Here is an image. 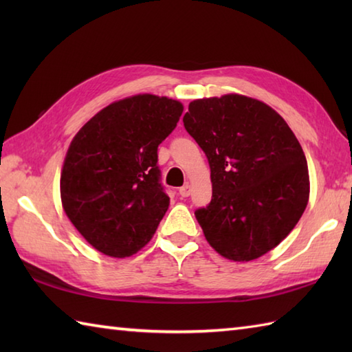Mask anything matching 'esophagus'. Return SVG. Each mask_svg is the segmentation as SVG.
<instances>
[{
    "instance_id": "34e87169",
    "label": "esophagus",
    "mask_w": 352,
    "mask_h": 352,
    "mask_svg": "<svg viewBox=\"0 0 352 352\" xmlns=\"http://www.w3.org/2000/svg\"><path fill=\"white\" fill-rule=\"evenodd\" d=\"M178 192H180V195H182L183 198H188V197L190 195V192H192L190 184L186 183V184L183 186V188H180V190H178Z\"/></svg>"
}]
</instances>
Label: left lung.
<instances>
[{
	"label": "left lung",
	"mask_w": 352,
	"mask_h": 352,
	"mask_svg": "<svg viewBox=\"0 0 352 352\" xmlns=\"http://www.w3.org/2000/svg\"><path fill=\"white\" fill-rule=\"evenodd\" d=\"M210 164L212 201L195 210L207 242L234 261L275 248L307 207V160L286 121L243 95L195 100L183 118Z\"/></svg>",
	"instance_id": "obj_1"
}]
</instances>
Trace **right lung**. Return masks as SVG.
I'll return each mask as SVG.
<instances>
[{
  "label": "right lung",
  "instance_id": "right-lung-1",
  "mask_svg": "<svg viewBox=\"0 0 352 352\" xmlns=\"http://www.w3.org/2000/svg\"><path fill=\"white\" fill-rule=\"evenodd\" d=\"M182 113V102L166 96H130L102 109L72 139L62 204L95 250L130 257L155 233L169 207L157 148Z\"/></svg>",
  "mask_w": 352,
  "mask_h": 352
}]
</instances>
